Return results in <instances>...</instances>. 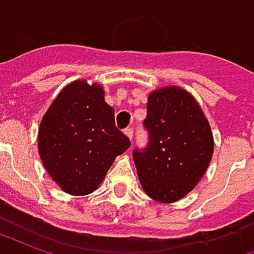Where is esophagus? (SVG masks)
I'll return each instance as SVG.
<instances>
[{
  "mask_svg": "<svg viewBox=\"0 0 254 254\" xmlns=\"http://www.w3.org/2000/svg\"><path fill=\"white\" fill-rule=\"evenodd\" d=\"M125 134H127V137L132 140V138H133V129H132V127H127V129H125Z\"/></svg>",
  "mask_w": 254,
  "mask_h": 254,
  "instance_id": "34e87169",
  "label": "esophagus"
}]
</instances>
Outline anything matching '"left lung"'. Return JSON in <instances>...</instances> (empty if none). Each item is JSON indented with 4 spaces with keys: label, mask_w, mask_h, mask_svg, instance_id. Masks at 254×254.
Returning a JSON list of instances; mask_svg holds the SVG:
<instances>
[{
    "label": "left lung",
    "mask_w": 254,
    "mask_h": 254,
    "mask_svg": "<svg viewBox=\"0 0 254 254\" xmlns=\"http://www.w3.org/2000/svg\"><path fill=\"white\" fill-rule=\"evenodd\" d=\"M143 125L148 143L133 149L140 184L156 201H177L207 171L213 152L211 127L193 96L178 87L149 95Z\"/></svg>",
    "instance_id": "obj_1"
}]
</instances>
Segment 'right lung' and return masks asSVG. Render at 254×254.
I'll list each match as a JSON object with an SVG mask.
<instances>
[{
	"label": "right lung",
	"mask_w": 254,
	"mask_h": 254,
	"mask_svg": "<svg viewBox=\"0 0 254 254\" xmlns=\"http://www.w3.org/2000/svg\"><path fill=\"white\" fill-rule=\"evenodd\" d=\"M38 145L47 173L61 189L84 196L98 189L130 140L116 127L102 87L78 80L60 92L43 116Z\"/></svg>",
	"instance_id": "add662e5"
}]
</instances>
